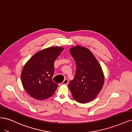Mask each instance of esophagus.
I'll return each mask as SVG.
<instances>
[{
	"label": "esophagus",
	"mask_w": 132,
	"mask_h": 132,
	"mask_svg": "<svg viewBox=\"0 0 132 132\" xmlns=\"http://www.w3.org/2000/svg\"><path fill=\"white\" fill-rule=\"evenodd\" d=\"M68 83H69V80H68V79H65L64 80V81L62 82V84L63 85H68Z\"/></svg>",
	"instance_id": "34e87169"
}]
</instances>
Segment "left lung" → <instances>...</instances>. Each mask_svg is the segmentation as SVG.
Instances as JSON below:
<instances>
[{"label": "left lung", "mask_w": 132, "mask_h": 132, "mask_svg": "<svg viewBox=\"0 0 132 132\" xmlns=\"http://www.w3.org/2000/svg\"><path fill=\"white\" fill-rule=\"evenodd\" d=\"M70 52L76 65L75 78L68 85L72 98L81 103L92 101L103 86L102 68L87 48L77 46L71 48Z\"/></svg>", "instance_id": "obj_1"}]
</instances>
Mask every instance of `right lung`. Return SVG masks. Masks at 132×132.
<instances>
[{
  "label": "right lung",
  "instance_id": "add662e5",
  "mask_svg": "<svg viewBox=\"0 0 132 132\" xmlns=\"http://www.w3.org/2000/svg\"><path fill=\"white\" fill-rule=\"evenodd\" d=\"M63 48L51 47L35 54L27 62L21 73L22 85L31 97L38 100L51 97L58 87L52 80L54 62Z\"/></svg>",
  "mask_w": 132,
  "mask_h": 132
}]
</instances>
